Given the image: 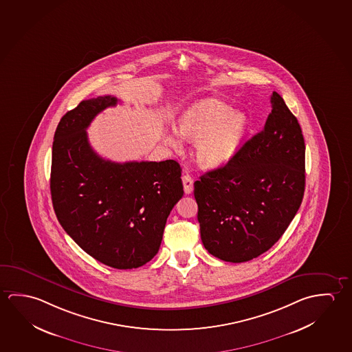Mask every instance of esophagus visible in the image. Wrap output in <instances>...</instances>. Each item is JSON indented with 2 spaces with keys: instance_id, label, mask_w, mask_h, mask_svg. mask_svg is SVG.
<instances>
[{
  "instance_id": "obj_1",
  "label": "esophagus",
  "mask_w": 352,
  "mask_h": 352,
  "mask_svg": "<svg viewBox=\"0 0 352 352\" xmlns=\"http://www.w3.org/2000/svg\"><path fill=\"white\" fill-rule=\"evenodd\" d=\"M183 185H184L185 194H191V191L194 189V180L190 175L185 174L183 177Z\"/></svg>"
}]
</instances>
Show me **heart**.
Returning a JSON list of instances; mask_svg holds the SVG:
<instances>
[{"mask_svg":"<svg viewBox=\"0 0 352 352\" xmlns=\"http://www.w3.org/2000/svg\"><path fill=\"white\" fill-rule=\"evenodd\" d=\"M248 120L243 113L216 99L194 104L178 124V133L189 142H196L195 158L204 167H217L228 161L242 142ZM178 146V140L169 138Z\"/></svg>","mask_w":352,"mask_h":352,"instance_id":"1","label":"heart"}]
</instances>
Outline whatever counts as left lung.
I'll return each instance as SVG.
<instances>
[{
	"label": "left lung",
	"instance_id": "1",
	"mask_svg": "<svg viewBox=\"0 0 352 352\" xmlns=\"http://www.w3.org/2000/svg\"><path fill=\"white\" fill-rule=\"evenodd\" d=\"M265 126L223 167L194 183L204 247L213 256L244 263L281 238L305 195V139L283 97L271 96Z\"/></svg>",
	"mask_w": 352,
	"mask_h": 352
}]
</instances>
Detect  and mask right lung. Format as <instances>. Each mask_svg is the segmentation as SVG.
<instances>
[{"label":"right lung","instance_id":"1","mask_svg":"<svg viewBox=\"0 0 352 352\" xmlns=\"http://www.w3.org/2000/svg\"><path fill=\"white\" fill-rule=\"evenodd\" d=\"M111 96L82 100L58 122L52 142V206L65 232L105 265L127 270L148 263L161 247L168 216L184 194L178 162L104 160L87 127Z\"/></svg>","mask_w":352,"mask_h":352}]
</instances>
